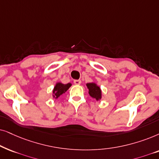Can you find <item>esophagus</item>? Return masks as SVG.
I'll list each match as a JSON object with an SVG mask.
<instances>
[{"mask_svg":"<svg viewBox=\"0 0 159 159\" xmlns=\"http://www.w3.org/2000/svg\"><path fill=\"white\" fill-rule=\"evenodd\" d=\"M73 83L75 84V85H80L81 83V80H74L73 81Z\"/></svg>","mask_w":159,"mask_h":159,"instance_id":"obj_1","label":"esophagus"}]
</instances>
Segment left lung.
<instances>
[{
  "label": "left lung",
  "instance_id": "left-lung-1",
  "mask_svg": "<svg viewBox=\"0 0 159 159\" xmlns=\"http://www.w3.org/2000/svg\"><path fill=\"white\" fill-rule=\"evenodd\" d=\"M89 89V94L93 98L96 99L97 100L101 99V90L98 86L94 83H89L86 84Z\"/></svg>",
  "mask_w": 159,
  "mask_h": 159
}]
</instances>
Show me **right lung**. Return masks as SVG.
<instances>
[{
	"instance_id": "1",
	"label": "right lung",
	"mask_w": 159,
	"mask_h": 159,
	"mask_svg": "<svg viewBox=\"0 0 159 159\" xmlns=\"http://www.w3.org/2000/svg\"><path fill=\"white\" fill-rule=\"evenodd\" d=\"M71 86V84H63L62 83H57L55 86L54 89V91H53V93H54V97L55 98H58L60 95H62L63 93H65L66 91Z\"/></svg>"
}]
</instances>
